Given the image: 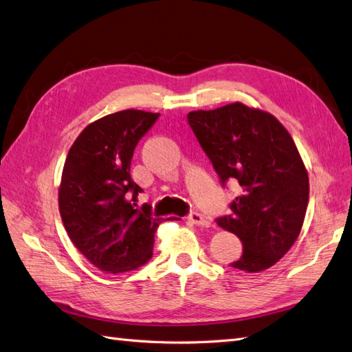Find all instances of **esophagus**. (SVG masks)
<instances>
[{"instance_id": "34e87169", "label": "esophagus", "mask_w": 352, "mask_h": 352, "mask_svg": "<svg viewBox=\"0 0 352 352\" xmlns=\"http://www.w3.org/2000/svg\"><path fill=\"white\" fill-rule=\"evenodd\" d=\"M188 221L191 222V224H194V226H199V227H208L209 226V222H208V219H206L201 213H199V212H192V213H190V215H188V218H186Z\"/></svg>"}]
</instances>
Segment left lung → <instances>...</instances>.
<instances>
[{
  "instance_id": "left-lung-1",
  "label": "left lung",
  "mask_w": 352,
  "mask_h": 352,
  "mask_svg": "<svg viewBox=\"0 0 352 352\" xmlns=\"http://www.w3.org/2000/svg\"><path fill=\"white\" fill-rule=\"evenodd\" d=\"M188 124L221 182L242 188L230 206L233 213L217 219L243 243L231 267H272L297 241L309 201V176L293 137L269 111L239 101L190 111Z\"/></svg>"
}]
</instances>
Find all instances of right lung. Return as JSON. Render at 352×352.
Segmentation results:
<instances>
[{
	"instance_id": "obj_1",
	"label": "right lung",
	"mask_w": 352,
	"mask_h": 352,
	"mask_svg": "<svg viewBox=\"0 0 352 352\" xmlns=\"http://www.w3.org/2000/svg\"><path fill=\"white\" fill-rule=\"evenodd\" d=\"M160 113L121 110L91 122L68 151L58 191L70 241L91 264L122 273L146 264L161 218L134 208L143 190L130 176L137 143Z\"/></svg>"
}]
</instances>
